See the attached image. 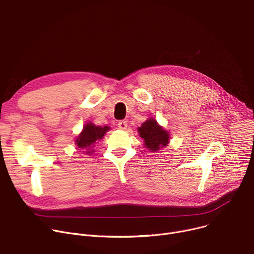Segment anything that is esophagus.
<instances>
[{
    "instance_id": "34e87169",
    "label": "esophagus",
    "mask_w": 254,
    "mask_h": 254,
    "mask_svg": "<svg viewBox=\"0 0 254 254\" xmlns=\"http://www.w3.org/2000/svg\"><path fill=\"white\" fill-rule=\"evenodd\" d=\"M117 126H118V128H121V129H126L127 127V124L126 121H120L118 122Z\"/></svg>"
}]
</instances>
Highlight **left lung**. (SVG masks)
<instances>
[{
    "mask_svg": "<svg viewBox=\"0 0 254 254\" xmlns=\"http://www.w3.org/2000/svg\"><path fill=\"white\" fill-rule=\"evenodd\" d=\"M138 130L140 137L145 142L144 145L151 151L159 150L160 148L166 146L168 141H170V134L161 127H159L153 118L143 123Z\"/></svg>",
    "mask_w": 254,
    "mask_h": 254,
    "instance_id": "left-lung-1",
    "label": "left lung"
}]
</instances>
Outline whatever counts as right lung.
Instances as JSON below:
<instances>
[{"mask_svg":"<svg viewBox=\"0 0 254 254\" xmlns=\"http://www.w3.org/2000/svg\"><path fill=\"white\" fill-rule=\"evenodd\" d=\"M109 127H96L93 124H87L83 127L82 131L79 133L75 143L78 148L89 150L96 141L101 140L103 137L105 132L109 129ZM88 153H91V151H87Z\"/></svg>","mask_w":254,"mask_h":254,"instance_id":"right-lung-1","label":"right lung"}]
</instances>
